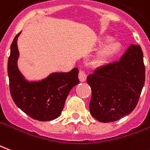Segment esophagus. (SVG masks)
Here are the masks:
<instances>
[{
	"label": "esophagus",
	"mask_w": 150,
	"mask_h": 150,
	"mask_svg": "<svg viewBox=\"0 0 150 150\" xmlns=\"http://www.w3.org/2000/svg\"><path fill=\"white\" fill-rule=\"evenodd\" d=\"M79 79L80 82H84L86 80L87 74H86V72L84 71H82V70L79 71Z\"/></svg>",
	"instance_id": "obj_1"
}]
</instances>
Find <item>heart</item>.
I'll use <instances>...</instances> for the list:
<instances>
[{
  "mask_svg": "<svg viewBox=\"0 0 150 150\" xmlns=\"http://www.w3.org/2000/svg\"><path fill=\"white\" fill-rule=\"evenodd\" d=\"M101 46H105L100 50L96 59L97 64H103L115 58L121 50V42L119 40H112L111 37H104L100 42Z\"/></svg>",
  "mask_w": 150,
  "mask_h": 150,
  "instance_id": "b5f03b06",
  "label": "heart"
}]
</instances>
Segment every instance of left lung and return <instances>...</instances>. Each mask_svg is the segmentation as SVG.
<instances>
[{
  "label": "left lung",
  "mask_w": 150,
  "mask_h": 150,
  "mask_svg": "<svg viewBox=\"0 0 150 150\" xmlns=\"http://www.w3.org/2000/svg\"><path fill=\"white\" fill-rule=\"evenodd\" d=\"M145 79L142 50L139 45H131L120 61L101 67L88 76L91 116L108 123L130 114L138 103Z\"/></svg>",
  "instance_id": "obj_1"
}]
</instances>
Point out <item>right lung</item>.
Masks as SVG:
<instances>
[{
    "instance_id": "add662e5",
    "label": "right lung",
    "mask_w": 150,
    "mask_h": 150,
    "mask_svg": "<svg viewBox=\"0 0 150 150\" xmlns=\"http://www.w3.org/2000/svg\"><path fill=\"white\" fill-rule=\"evenodd\" d=\"M16 35L10 46L8 60L9 91L16 105L31 118L40 121L56 119L61 114L71 88L79 83V70L53 73L42 81L28 83L17 66L18 50Z\"/></svg>"
}]
</instances>
